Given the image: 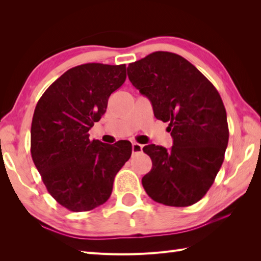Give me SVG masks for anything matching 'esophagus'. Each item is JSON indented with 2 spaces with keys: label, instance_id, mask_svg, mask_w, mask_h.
Instances as JSON below:
<instances>
[{
  "label": "esophagus",
  "instance_id": "obj_1",
  "mask_svg": "<svg viewBox=\"0 0 261 261\" xmlns=\"http://www.w3.org/2000/svg\"><path fill=\"white\" fill-rule=\"evenodd\" d=\"M132 150H133V154L142 153L143 145H141V144H138V143H133L132 144Z\"/></svg>",
  "mask_w": 261,
  "mask_h": 261
}]
</instances>
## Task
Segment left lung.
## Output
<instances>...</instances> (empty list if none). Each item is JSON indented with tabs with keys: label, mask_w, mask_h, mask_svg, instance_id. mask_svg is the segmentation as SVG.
<instances>
[{
	"label": "left lung",
	"mask_w": 261,
	"mask_h": 261,
	"mask_svg": "<svg viewBox=\"0 0 261 261\" xmlns=\"http://www.w3.org/2000/svg\"><path fill=\"white\" fill-rule=\"evenodd\" d=\"M132 85L152 102L154 116L169 121L173 146L143 147L152 170L142 178L149 198L189 206L209 191L229 141L227 113L214 86L183 57L156 51L129 63Z\"/></svg>",
	"instance_id": "8db88e82"
}]
</instances>
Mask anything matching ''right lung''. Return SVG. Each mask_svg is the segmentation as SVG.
Returning <instances> with one entry per match:
<instances>
[{
  "label": "right lung",
  "instance_id": "right-lung-1",
  "mask_svg": "<svg viewBox=\"0 0 261 261\" xmlns=\"http://www.w3.org/2000/svg\"><path fill=\"white\" fill-rule=\"evenodd\" d=\"M126 66L86 63L58 78L40 98L31 125V155L58 203L73 212L105 203L114 178L132 155L127 141L89 140L108 98L125 83Z\"/></svg>",
  "mask_w": 261,
  "mask_h": 261
}]
</instances>
